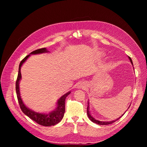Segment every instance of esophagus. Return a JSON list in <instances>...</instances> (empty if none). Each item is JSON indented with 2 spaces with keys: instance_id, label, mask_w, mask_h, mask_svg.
Wrapping results in <instances>:
<instances>
[{
  "instance_id": "1",
  "label": "esophagus",
  "mask_w": 147,
  "mask_h": 147,
  "mask_svg": "<svg viewBox=\"0 0 147 147\" xmlns=\"http://www.w3.org/2000/svg\"><path fill=\"white\" fill-rule=\"evenodd\" d=\"M85 87H86V84H85V83L83 82H79L77 84V88H79V89H80V88L83 89Z\"/></svg>"
}]
</instances>
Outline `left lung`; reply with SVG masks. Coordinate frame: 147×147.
Instances as JSON below:
<instances>
[{
  "label": "left lung",
  "mask_w": 147,
  "mask_h": 147,
  "mask_svg": "<svg viewBox=\"0 0 147 147\" xmlns=\"http://www.w3.org/2000/svg\"><path fill=\"white\" fill-rule=\"evenodd\" d=\"M128 58L129 59V60H130V61H131V63L132 65H133L132 61V59H131V57H130L129 56H128ZM129 107H130V106H129ZM129 107L128 109L129 108ZM128 109H127V110H128ZM89 109H89V105H88V107H87V115H88V117L89 119H90L92 122L94 123H96V124H99V125H107V124H110L113 123H115V122L116 121H117L118 119H119V118H121V117L123 116V115L124 114H124L122 115V116H121V117H120L119 118H117V119H116L113 120V121H99V120H97V119H96L94 118H93V117L91 116V115L90 112V110H89Z\"/></svg>",
  "instance_id": "left-lung-1"
}]
</instances>
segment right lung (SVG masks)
Returning <instances> with one entry per match:
<instances>
[{
	"mask_svg": "<svg viewBox=\"0 0 147 147\" xmlns=\"http://www.w3.org/2000/svg\"><path fill=\"white\" fill-rule=\"evenodd\" d=\"M49 51L46 48L38 49L31 52L30 54L26 56L21 61L19 65V70L18 78L16 82V91L17 94L18 100L20 108L26 116L29 117L30 119L34 120V121L40 124L43 126H54L59 123L62 119L64 117V115L65 113V100L66 97L70 94V91L65 93V94L62 96L57 102V106L54 110L49 113H39L36 112L35 111L30 109L28 107H26L24 104V102L21 99L20 91V82L21 80V68L23 64L25 63L26 61L28 59V57L31 55H38L42 53H48Z\"/></svg>",
	"mask_w": 147,
	"mask_h": 147,
	"instance_id": "obj_1",
	"label": "right lung"
}]
</instances>
